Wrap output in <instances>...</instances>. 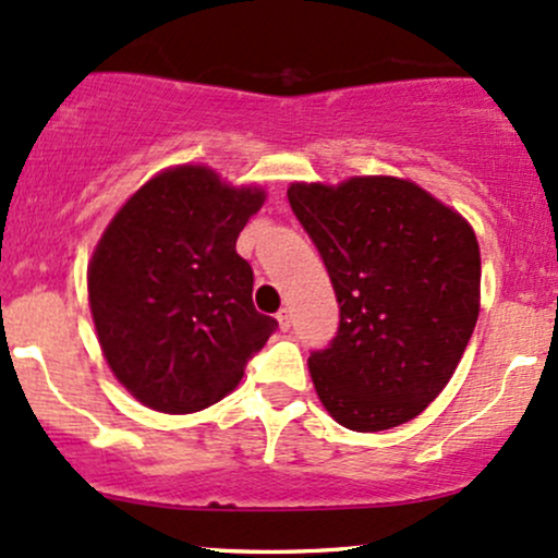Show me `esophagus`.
<instances>
[{"instance_id":"esophagus-1","label":"esophagus","mask_w":558,"mask_h":558,"mask_svg":"<svg viewBox=\"0 0 558 558\" xmlns=\"http://www.w3.org/2000/svg\"><path fill=\"white\" fill-rule=\"evenodd\" d=\"M275 317H278V326H280V328H283V330L291 328V310H289V307L280 310Z\"/></svg>"}]
</instances>
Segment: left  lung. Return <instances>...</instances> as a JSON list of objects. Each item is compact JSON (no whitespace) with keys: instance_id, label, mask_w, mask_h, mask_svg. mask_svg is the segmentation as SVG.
<instances>
[{"instance_id":"8db88e82","label":"left lung","mask_w":558,"mask_h":558,"mask_svg":"<svg viewBox=\"0 0 558 558\" xmlns=\"http://www.w3.org/2000/svg\"><path fill=\"white\" fill-rule=\"evenodd\" d=\"M289 204L323 256L339 330L310 354L317 397L341 426L415 418L461 363L480 317V243L466 219L415 182H293Z\"/></svg>"}]
</instances>
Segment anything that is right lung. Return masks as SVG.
Here are the masks:
<instances>
[{"label": "right lung", "instance_id": "obj_1", "mask_svg": "<svg viewBox=\"0 0 558 558\" xmlns=\"http://www.w3.org/2000/svg\"><path fill=\"white\" fill-rule=\"evenodd\" d=\"M265 190L206 167L156 174L121 206L92 254L97 339L143 405L195 413L230 395L278 320L254 310V269L235 251Z\"/></svg>", "mask_w": 558, "mask_h": 558}]
</instances>
